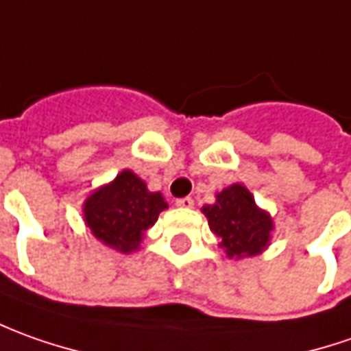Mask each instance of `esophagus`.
<instances>
[{"mask_svg":"<svg viewBox=\"0 0 351 351\" xmlns=\"http://www.w3.org/2000/svg\"><path fill=\"white\" fill-rule=\"evenodd\" d=\"M175 204L178 208H192L194 206V199L190 198V196H186V198H176Z\"/></svg>","mask_w":351,"mask_h":351,"instance_id":"obj_1","label":"esophagus"}]
</instances>
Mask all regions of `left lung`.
Here are the masks:
<instances>
[{"instance_id":"8db88e82","label":"left lung","mask_w":351,"mask_h":351,"mask_svg":"<svg viewBox=\"0 0 351 351\" xmlns=\"http://www.w3.org/2000/svg\"><path fill=\"white\" fill-rule=\"evenodd\" d=\"M208 223L221 239L229 258L254 256L266 248L274 225L270 215L256 208L254 198L243 184H233L217 194V202L204 206Z\"/></svg>"}]
</instances>
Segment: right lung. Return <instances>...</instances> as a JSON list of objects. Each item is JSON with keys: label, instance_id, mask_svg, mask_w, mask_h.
<instances>
[{"label": "right lung", "instance_id": "obj_1", "mask_svg": "<svg viewBox=\"0 0 351 351\" xmlns=\"http://www.w3.org/2000/svg\"><path fill=\"white\" fill-rule=\"evenodd\" d=\"M165 208L167 202L161 192H149L132 171H122L114 182L89 196L83 212L99 241L120 252H132Z\"/></svg>", "mask_w": 351, "mask_h": 351}]
</instances>
